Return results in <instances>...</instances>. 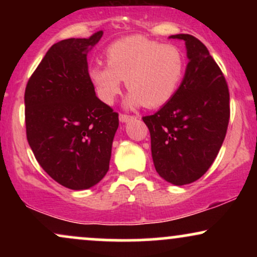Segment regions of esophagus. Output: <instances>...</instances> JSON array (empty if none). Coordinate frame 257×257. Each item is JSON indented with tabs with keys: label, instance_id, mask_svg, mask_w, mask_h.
Here are the masks:
<instances>
[{
	"label": "esophagus",
	"instance_id": "esophagus-1",
	"mask_svg": "<svg viewBox=\"0 0 257 257\" xmlns=\"http://www.w3.org/2000/svg\"><path fill=\"white\" fill-rule=\"evenodd\" d=\"M134 118V116H129V114H124V113H120L119 114V120L122 123H126L129 122V120Z\"/></svg>",
	"mask_w": 257,
	"mask_h": 257
}]
</instances>
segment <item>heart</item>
Returning <instances> with one entry per match:
<instances>
[{"label": "heart", "instance_id": "heart-1", "mask_svg": "<svg viewBox=\"0 0 257 257\" xmlns=\"http://www.w3.org/2000/svg\"><path fill=\"white\" fill-rule=\"evenodd\" d=\"M107 64L89 69L96 95L111 105L125 79L131 90L126 105L156 108L167 104L178 90L185 73L184 53L175 44L157 42L143 36L116 41L106 49Z\"/></svg>", "mask_w": 257, "mask_h": 257}]
</instances>
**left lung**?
<instances>
[{"instance_id": "1", "label": "left lung", "mask_w": 257, "mask_h": 257, "mask_svg": "<svg viewBox=\"0 0 257 257\" xmlns=\"http://www.w3.org/2000/svg\"><path fill=\"white\" fill-rule=\"evenodd\" d=\"M170 38L185 41L184 79L173 98L143 120L159 176L182 186L202 178L216 158L228 126L229 91L219 65L198 38L187 34Z\"/></svg>"}]
</instances>
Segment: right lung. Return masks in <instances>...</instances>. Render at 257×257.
<instances>
[{"label":"right lung","mask_w":257,"mask_h":257,"mask_svg":"<svg viewBox=\"0 0 257 257\" xmlns=\"http://www.w3.org/2000/svg\"><path fill=\"white\" fill-rule=\"evenodd\" d=\"M102 37L53 44L25 89L29 145L40 166L70 190H87L108 172L118 113L95 95L87 53Z\"/></svg>","instance_id":"1"}]
</instances>
